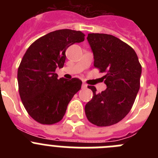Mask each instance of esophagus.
Instances as JSON below:
<instances>
[{
    "label": "esophagus",
    "instance_id": "esophagus-1",
    "mask_svg": "<svg viewBox=\"0 0 158 158\" xmlns=\"http://www.w3.org/2000/svg\"><path fill=\"white\" fill-rule=\"evenodd\" d=\"M82 88L83 89H86L87 88V85L85 83H82Z\"/></svg>",
    "mask_w": 158,
    "mask_h": 158
}]
</instances>
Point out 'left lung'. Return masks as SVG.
Masks as SVG:
<instances>
[{
    "instance_id": "left-lung-1",
    "label": "left lung",
    "mask_w": 158,
    "mask_h": 158,
    "mask_svg": "<svg viewBox=\"0 0 158 158\" xmlns=\"http://www.w3.org/2000/svg\"><path fill=\"white\" fill-rule=\"evenodd\" d=\"M87 40L94 55V66L105 73L107 89L93 93L85 111L88 120L98 127H108L121 121L131 111L140 88L142 65L134 49L111 35L91 33Z\"/></svg>"
}]
</instances>
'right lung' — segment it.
Returning a JSON list of instances; mask_svg holds the SVG:
<instances>
[{
	"instance_id": "obj_1",
	"label": "right lung",
	"mask_w": 158,
	"mask_h": 158,
	"mask_svg": "<svg viewBox=\"0 0 158 158\" xmlns=\"http://www.w3.org/2000/svg\"><path fill=\"white\" fill-rule=\"evenodd\" d=\"M80 31L62 29L50 32L32 43L23 55L17 72L19 93L25 109L36 122L51 125L61 121L73 96L81 88L78 78H58L65 51L85 40Z\"/></svg>"
}]
</instances>
